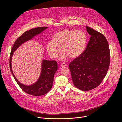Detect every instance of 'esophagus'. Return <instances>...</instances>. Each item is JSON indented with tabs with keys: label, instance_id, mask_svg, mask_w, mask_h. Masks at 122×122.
Instances as JSON below:
<instances>
[{
	"label": "esophagus",
	"instance_id": "34e87169",
	"mask_svg": "<svg viewBox=\"0 0 122 122\" xmlns=\"http://www.w3.org/2000/svg\"><path fill=\"white\" fill-rule=\"evenodd\" d=\"M61 66L62 67H64V66H66V64H65V63H62V64H61Z\"/></svg>",
	"mask_w": 122,
	"mask_h": 122
}]
</instances>
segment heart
<instances>
[{
	"label": "heart",
	"mask_w": 122,
	"mask_h": 122,
	"mask_svg": "<svg viewBox=\"0 0 122 122\" xmlns=\"http://www.w3.org/2000/svg\"><path fill=\"white\" fill-rule=\"evenodd\" d=\"M87 36L83 31L64 29L56 33L52 41L47 42L46 50L51 58H55L62 48L63 51L59 59L65 60L68 56L74 58L80 56L85 48Z\"/></svg>",
	"instance_id": "heart-1"
}]
</instances>
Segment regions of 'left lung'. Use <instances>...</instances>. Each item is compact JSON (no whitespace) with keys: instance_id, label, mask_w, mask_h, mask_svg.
<instances>
[{"instance_id":"1","label":"left lung","mask_w":122,"mask_h":122,"mask_svg":"<svg viewBox=\"0 0 122 122\" xmlns=\"http://www.w3.org/2000/svg\"><path fill=\"white\" fill-rule=\"evenodd\" d=\"M91 36L83 53L69 65L74 85L82 91L97 87L105 77L110 63L108 42L103 35L86 26Z\"/></svg>"}]
</instances>
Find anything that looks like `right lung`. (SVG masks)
<instances>
[{"mask_svg": "<svg viewBox=\"0 0 122 122\" xmlns=\"http://www.w3.org/2000/svg\"><path fill=\"white\" fill-rule=\"evenodd\" d=\"M47 27H39L32 28L24 33L15 41L10 55V72L17 83L21 89L27 94L32 96H40L47 94L51 88L54 75L57 69V64L55 60H43L40 76L38 81L31 85H25L20 83L14 76L11 69V59L13 52L24 42L32 39L41 33Z\"/></svg>", "mask_w": 122, "mask_h": 122, "instance_id": "1", "label": "right lung"}]
</instances>
